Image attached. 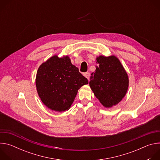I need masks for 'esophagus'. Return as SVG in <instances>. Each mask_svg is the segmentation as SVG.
<instances>
[{
    "mask_svg": "<svg viewBox=\"0 0 160 160\" xmlns=\"http://www.w3.org/2000/svg\"><path fill=\"white\" fill-rule=\"evenodd\" d=\"M84 76L89 80H90V73L89 72H86V73H84Z\"/></svg>",
    "mask_w": 160,
    "mask_h": 160,
    "instance_id": "1",
    "label": "esophagus"
}]
</instances>
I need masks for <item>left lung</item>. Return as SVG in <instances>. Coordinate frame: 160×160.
<instances>
[{
	"instance_id": "8db88e82",
	"label": "left lung",
	"mask_w": 160,
	"mask_h": 160,
	"mask_svg": "<svg viewBox=\"0 0 160 160\" xmlns=\"http://www.w3.org/2000/svg\"><path fill=\"white\" fill-rule=\"evenodd\" d=\"M95 72L91 74L89 85L95 96L106 108L120 102L128 87L127 74L118 59L114 56L97 58Z\"/></svg>"
}]
</instances>
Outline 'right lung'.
<instances>
[{"mask_svg": "<svg viewBox=\"0 0 160 160\" xmlns=\"http://www.w3.org/2000/svg\"><path fill=\"white\" fill-rule=\"evenodd\" d=\"M88 83L68 56H52L40 65L36 76L41 101L49 109L59 112L70 108L78 90Z\"/></svg>", "mask_w": 160, "mask_h": 160, "instance_id": "add662e5", "label": "right lung"}]
</instances>
